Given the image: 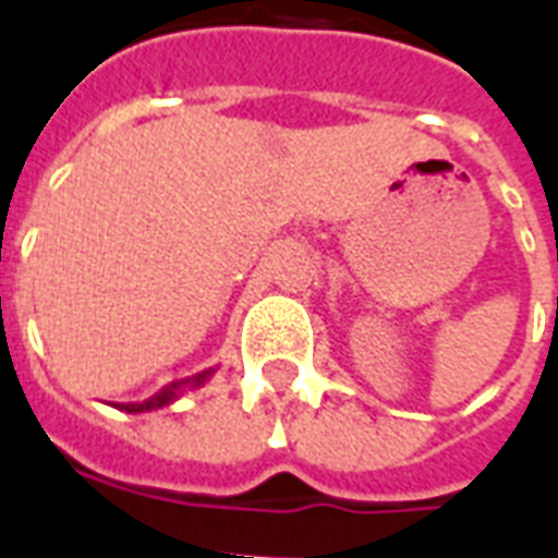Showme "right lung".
I'll list each match as a JSON object with an SVG mask.
<instances>
[{"label": "right lung", "instance_id": "right-lung-1", "mask_svg": "<svg viewBox=\"0 0 558 558\" xmlns=\"http://www.w3.org/2000/svg\"><path fill=\"white\" fill-rule=\"evenodd\" d=\"M210 373H214V371H202V373H196V376H191V379L173 381L170 388L159 390L156 397L144 399V402H130V405H124V411H126V414H142V411H156V408L170 405V402H177V399L182 397L185 390L202 388V385H205V381L210 379Z\"/></svg>", "mask_w": 558, "mask_h": 558}]
</instances>
